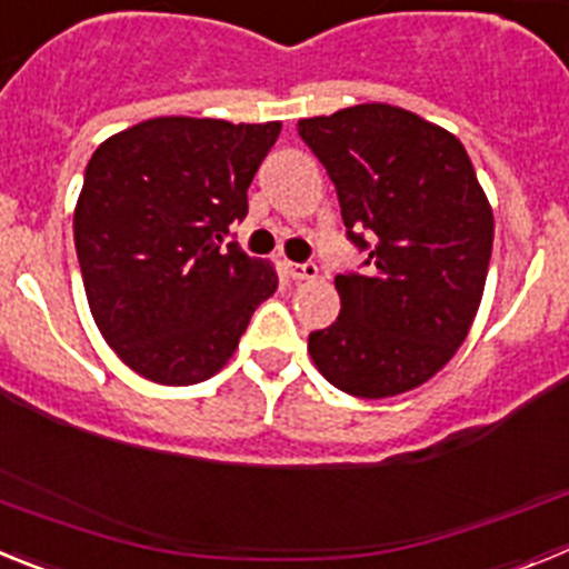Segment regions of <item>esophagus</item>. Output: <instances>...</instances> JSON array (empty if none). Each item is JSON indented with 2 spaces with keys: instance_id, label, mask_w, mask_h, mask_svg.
Returning <instances> with one entry per match:
<instances>
[{
  "instance_id": "1",
  "label": "esophagus",
  "mask_w": 569,
  "mask_h": 569,
  "mask_svg": "<svg viewBox=\"0 0 569 569\" xmlns=\"http://www.w3.org/2000/svg\"><path fill=\"white\" fill-rule=\"evenodd\" d=\"M281 268H284V276H290L293 281L316 279L319 276V268H316L313 261H305V264H299V261H284Z\"/></svg>"
}]
</instances>
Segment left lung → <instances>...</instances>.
<instances>
[{
  "mask_svg": "<svg viewBox=\"0 0 569 569\" xmlns=\"http://www.w3.org/2000/svg\"><path fill=\"white\" fill-rule=\"evenodd\" d=\"M299 136L333 179L347 239L367 250V276H336L341 313L310 333V359L359 399L407 393L470 333L492 253L490 202L465 144L396 104L301 119Z\"/></svg>",
  "mask_w": 569,
  "mask_h": 569,
  "instance_id": "obj_1",
  "label": "left lung"
}]
</instances>
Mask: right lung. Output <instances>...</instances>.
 Returning <instances> with one entry per match:
<instances>
[{"instance_id": "right-lung-1", "label": "right lung", "mask_w": 569, "mask_h": 569, "mask_svg": "<svg viewBox=\"0 0 569 569\" xmlns=\"http://www.w3.org/2000/svg\"><path fill=\"white\" fill-rule=\"evenodd\" d=\"M281 122L159 116L90 156L73 210L90 313L116 356L156 385L216 376L261 301L273 264L228 241Z\"/></svg>"}]
</instances>
